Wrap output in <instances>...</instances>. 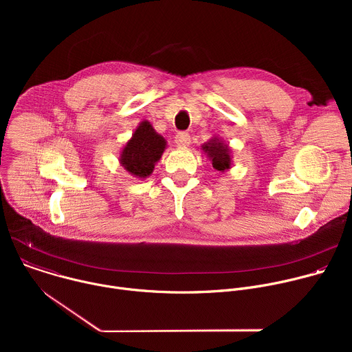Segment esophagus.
<instances>
[{
	"label": "esophagus",
	"instance_id": "1",
	"mask_svg": "<svg viewBox=\"0 0 352 352\" xmlns=\"http://www.w3.org/2000/svg\"><path fill=\"white\" fill-rule=\"evenodd\" d=\"M175 143H177L178 146H181V147L189 146V143H190V136H189V133H186V132H179V133L175 136Z\"/></svg>",
	"mask_w": 352,
	"mask_h": 352
}]
</instances>
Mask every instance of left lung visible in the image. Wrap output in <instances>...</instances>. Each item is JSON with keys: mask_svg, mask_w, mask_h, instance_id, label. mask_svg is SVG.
Returning a JSON list of instances; mask_svg holds the SVG:
<instances>
[{"mask_svg": "<svg viewBox=\"0 0 352 352\" xmlns=\"http://www.w3.org/2000/svg\"><path fill=\"white\" fill-rule=\"evenodd\" d=\"M202 150L216 171L224 174L232 167L231 147L224 139L213 136L210 140L202 144Z\"/></svg>", "mask_w": 352, "mask_h": 352, "instance_id": "1", "label": "left lung"}]
</instances>
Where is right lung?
<instances>
[{
  "label": "right lung",
  "instance_id": "1",
  "mask_svg": "<svg viewBox=\"0 0 352 352\" xmlns=\"http://www.w3.org/2000/svg\"><path fill=\"white\" fill-rule=\"evenodd\" d=\"M167 140L155 131L153 125L143 120L120 152V164L131 175L144 179L153 173L162 159Z\"/></svg>",
  "mask_w": 352,
  "mask_h": 352
}]
</instances>
